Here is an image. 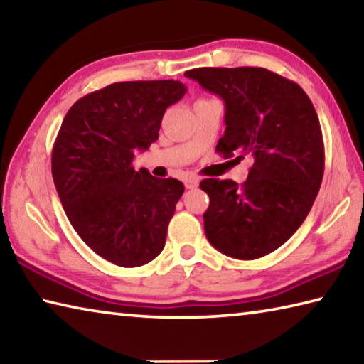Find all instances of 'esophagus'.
Returning <instances> with one entry per match:
<instances>
[{"mask_svg": "<svg viewBox=\"0 0 364 364\" xmlns=\"http://www.w3.org/2000/svg\"><path fill=\"white\" fill-rule=\"evenodd\" d=\"M184 186H186L188 189H194V188H197V186H199V178H197V176H193V175L188 176L186 180H184Z\"/></svg>", "mask_w": 364, "mask_h": 364, "instance_id": "1", "label": "esophagus"}]
</instances>
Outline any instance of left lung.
I'll use <instances>...</instances> for the list:
<instances>
[{"mask_svg":"<svg viewBox=\"0 0 364 364\" xmlns=\"http://www.w3.org/2000/svg\"><path fill=\"white\" fill-rule=\"evenodd\" d=\"M225 101L218 154L250 156L242 186L208 178L205 236L237 260H255L281 247L304 223L321 186L324 146L316 110L300 86L262 67H202L184 73ZM237 157V159H239Z\"/></svg>","mask_w":364,"mask_h":364,"instance_id":"obj_1","label":"left lung"}]
</instances>
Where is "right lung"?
<instances>
[{
    "label": "right lung",
    "mask_w": 364,
    "mask_h": 364,
    "mask_svg": "<svg viewBox=\"0 0 364 364\" xmlns=\"http://www.w3.org/2000/svg\"><path fill=\"white\" fill-rule=\"evenodd\" d=\"M184 93L175 80L112 83L78 100L60 125L51 157L60 204L83 242L119 267L164 250L184 186L136 171L133 159L159 139L165 110Z\"/></svg>",
    "instance_id": "1"
}]
</instances>
